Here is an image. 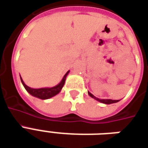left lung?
<instances>
[{
  "label": "left lung",
  "instance_id": "left-lung-1",
  "mask_svg": "<svg viewBox=\"0 0 148 148\" xmlns=\"http://www.w3.org/2000/svg\"><path fill=\"white\" fill-rule=\"evenodd\" d=\"M88 93H89V95H90L91 97H93V98H94L95 100H97V101H100V102L101 103H104V104H107V105H109V104H112V103H116V102H118L119 101V100H111V99H99V98H97V97H96L95 96H93V94L91 93H90V92H88Z\"/></svg>",
  "mask_w": 148,
  "mask_h": 148
}]
</instances>
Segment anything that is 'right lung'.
<instances>
[{
    "instance_id": "1",
    "label": "right lung",
    "mask_w": 148,
    "mask_h": 148,
    "mask_svg": "<svg viewBox=\"0 0 148 148\" xmlns=\"http://www.w3.org/2000/svg\"><path fill=\"white\" fill-rule=\"evenodd\" d=\"M69 71L66 72V74H65L63 78L62 79L61 82L55 86L54 87H51V88H41V89H32V88H30L28 87L27 85H25V83L24 82V81L22 80V78L21 77V82L23 84V86L25 88V90H27L28 93H30L31 95L36 97H38L39 99L45 100L48 99V98H51L52 97L55 96L56 94H58L60 91H61L62 88L63 87L65 83V81H66V77L67 76Z\"/></svg>"
}]
</instances>
